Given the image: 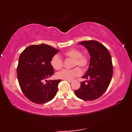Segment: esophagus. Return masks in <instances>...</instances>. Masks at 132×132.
Wrapping results in <instances>:
<instances>
[{
  "mask_svg": "<svg viewBox=\"0 0 132 132\" xmlns=\"http://www.w3.org/2000/svg\"><path fill=\"white\" fill-rule=\"evenodd\" d=\"M64 80H68V82H70V83H71V82H72V81H73V80H71V79H64Z\"/></svg>",
  "mask_w": 132,
  "mask_h": 132,
  "instance_id": "obj_1",
  "label": "esophagus"
}]
</instances>
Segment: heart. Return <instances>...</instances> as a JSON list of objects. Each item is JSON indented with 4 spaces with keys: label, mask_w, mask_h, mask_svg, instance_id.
<instances>
[{
    "label": "heart",
    "mask_w": 132,
    "mask_h": 132,
    "mask_svg": "<svg viewBox=\"0 0 132 132\" xmlns=\"http://www.w3.org/2000/svg\"><path fill=\"white\" fill-rule=\"evenodd\" d=\"M66 57L70 58L73 60L72 66H79L83 69L87 67L89 63V58L87 55L82 54V52L77 48H71L67 50L63 54ZM50 64L53 68L55 70H60L63 66V61L58 55L53 56L50 61ZM81 74L80 69L76 67L71 70L64 69L58 72L56 74V77L59 79H72L75 77L79 76Z\"/></svg>",
    "instance_id": "obj_1"
}]
</instances>
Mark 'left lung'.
<instances>
[{"label": "left lung", "mask_w": 132, "mask_h": 132, "mask_svg": "<svg viewBox=\"0 0 132 132\" xmlns=\"http://www.w3.org/2000/svg\"><path fill=\"white\" fill-rule=\"evenodd\" d=\"M78 44L87 49L90 61L87 71L82 77L87 80L80 82V88L74 92L80 99L94 100L104 93L110 84L113 75L112 58L108 50L98 41H85Z\"/></svg>", "instance_id": "8db88e82"}]
</instances>
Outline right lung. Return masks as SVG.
Segmentation results:
<instances>
[{"label": "right lung", "mask_w": 132, "mask_h": 132, "mask_svg": "<svg viewBox=\"0 0 132 132\" xmlns=\"http://www.w3.org/2000/svg\"><path fill=\"white\" fill-rule=\"evenodd\" d=\"M59 51L42 44L27 47L20 55L17 68L19 83L25 96L31 102L46 103L57 94L61 79L44 81L54 74L50 61Z\"/></svg>", "instance_id": "obj_1"}]
</instances>
